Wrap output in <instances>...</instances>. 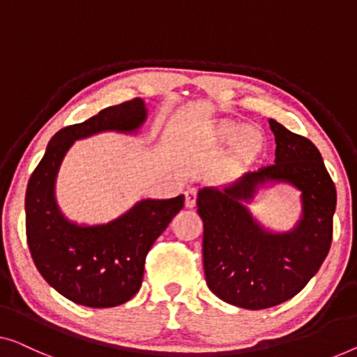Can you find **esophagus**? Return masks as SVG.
Returning a JSON list of instances; mask_svg holds the SVG:
<instances>
[{"mask_svg": "<svg viewBox=\"0 0 357 357\" xmlns=\"http://www.w3.org/2000/svg\"><path fill=\"white\" fill-rule=\"evenodd\" d=\"M196 198H198V191L195 188H190L185 191V208L193 209L196 206Z\"/></svg>", "mask_w": 357, "mask_h": 357, "instance_id": "34e87169", "label": "esophagus"}]
</instances>
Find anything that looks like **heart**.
I'll return each mask as SVG.
<instances>
[{
    "instance_id": "obj_1",
    "label": "heart",
    "mask_w": 357,
    "mask_h": 357,
    "mask_svg": "<svg viewBox=\"0 0 357 357\" xmlns=\"http://www.w3.org/2000/svg\"><path fill=\"white\" fill-rule=\"evenodd\" d=\"M209 135L215 143L230 142L227 154V169L230 172H241L250 167L264 151V135L259 128L251 126L240 127L229 119L214 122Z\"/></svg>"
}]
</instances>
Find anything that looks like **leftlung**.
Wrapping results in <instances>:
<instances>
[{"label":"left lung","mask_w":357,"mask_h":357,"mask_svg":"<svg viewBox=\"0 0 357 357\" xmlns=\"http://www.w3.org/2000/svg\"><path fill=\"white\" fill-rule=\"evenodd\" d=\"M268 126L275 164L222 188H201L196 201L206 283L222 301L251 311L288 301L316 275L332 245L337 208V190L314 143L273 119ZM277 183L302 191V215L287 232L267 229L247 208Z\"/></svg>","instance_id":"8db88e82"}]
</instances>
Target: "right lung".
<instances>
[{
    "instance_id": "obj_1",
    "label": "right lung",
    "mask_w": 357,
    "mask_h": 357,
    "mask_svg": "<svg viewBox=\"0 0 357 357\" xmlns=\"http://www.w3.org/2000/svg\"><path fill=\"white\" fill-rule=\"evenodd\" d=\"M146 119V105L135 98L63 128L50 140L29 180L25 230L30 255L41 277L82 306L114 307L135 296L148 251L183 208L185 198L140 199L107 224H77L67 219L56 201L59 167L77 140L101 132L135 135Z\"/></svg>"
}]
</instances>
